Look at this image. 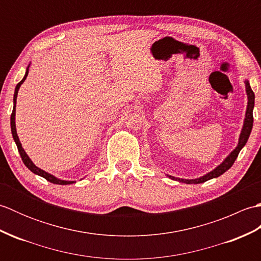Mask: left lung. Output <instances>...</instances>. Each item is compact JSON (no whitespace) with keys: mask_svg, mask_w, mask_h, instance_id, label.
<instances>
[{"mask_svg":"<svg viewBox=\"0 0 261 261\" xmlns=\"http://www.w3.org/2000/svg\"><path fill=\"white\" fill-rule=\"evenodd\" d=\"M245 83H246V91H247V95H248V107H247L245 123H243V127H242L241 135L239 138V143H238L237 148L229 154L228 157L224 159V162L222 164L218 166V167H216L214 170L210 171L208 174L204 175L203 177H199V178H196V179H180V178H176V177L168 175L169 178L178 180L181 182H186V184H201V182H204L208 179H212V178H215V177L221 176L222 174H224L226 170L232 167V165L234 164L236 159L238 157V154H239L241 149L245 147V145L247 143V141L249 139V136H250V132L252 130V124H253L252 111H253V107H254V93L252 92L249 82L245 81Z\"/></svg>","mask_w":261,"mask_h":261,"instance_id":"obj_1","label":"left lung"}]
</instances>
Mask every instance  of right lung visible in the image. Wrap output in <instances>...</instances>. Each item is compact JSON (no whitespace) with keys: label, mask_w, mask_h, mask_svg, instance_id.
Instances as JSON below:
<instances>
[{"label":"right lung","mask_w":261,"mask_h":261,"mask_svg":"<svg viewBox=\"0 0 261 261\" xmlns=\"http://www.w3.org/2000/svg\"><path fill=\"white\" fill-rule=\"evenodd\" d=\"M28 73H29V67L27 68L25 75H24L23 79H22V81H21L20 83H18V85H16V87H15L14 96H13V111H12V114H11V131H12L13 139H14V141H15V143H16V147H18V150H19V152H20V156H21L22 162H23V164L27 166L28 168H29V169L32 171L33 174H36V175H39V176L43 177V178L47 179L48 181L53 182V184H58V185H68V184H73L74 181H68V180L58 179V178H56V177H55V176L46 173L45 170L38 168L37 166L31 162V159H30L29 157H28V154L25 153L24 149L22 148V146H21V142H20V140H19L18 135H16V129H15V104H16V96H18V91H19V88H20L21 84H22V83H23L24 80L27 79Z\"/></svg>","instance_id":"right-lung-1"}]
</instances>
